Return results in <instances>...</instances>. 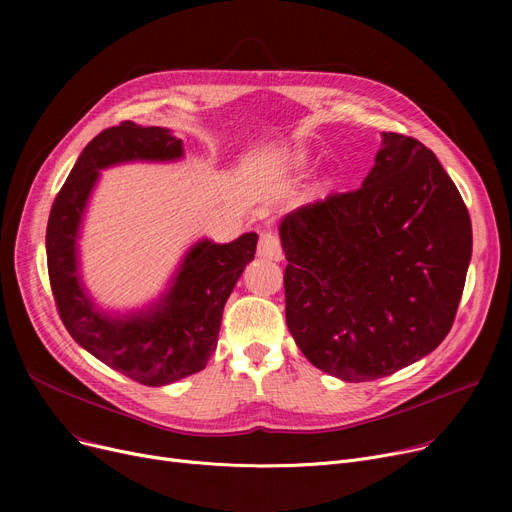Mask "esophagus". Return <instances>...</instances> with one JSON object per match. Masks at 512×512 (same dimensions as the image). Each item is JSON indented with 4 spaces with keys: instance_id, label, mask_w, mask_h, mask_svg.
<instances>
[{
    "instance_id": "1",
    "label": "esophagus",
    "mask_w": 512,
    "mask_h": 512,
    "mask_svg": "<svg viewBox=\"0 0 512 512\" xmlns=\"http://www.w3.org/2000/svg\"><path fill=\"white\" fill-rule=\"evenodd\" d=\"M257 253L263 259H270V261H282L284 251H282V242L274 232H263L259 238V247Z\"/></svg>"
}]
</instances>
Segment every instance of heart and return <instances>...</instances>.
Masks as SVG:
<instances>
[{"label":"heart","instance_id":"1","mask_svg":"<svg viewBox=\"0 0 512 512\" xmlns=\"http://www.w3.org/2000/svg\"><path fill=\"white\" fill-rule=\"evenodd\" d=\"M290 166H292L294 170H303V168L309 166V157H307L305 153H294V155L290 157Z\"/></svg>","mask_w":512,"mask_h":512}]
</instances>
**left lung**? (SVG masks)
Segmentation results:
<instances>
[{
  "label": "left lung",
  "instance_id": "8db88e82",
  "mask_svg": "<svg viewBox=\"0 0 512 512\" xmlns=\"http://www.w3.org/2000/svg\"><path fill=\"white\" fill-rule=\"evenodd\" d=\"M286 324L303 355L344 382L392 375L446 338L471 261L469 211L434 151L382 134L357 191L280 222Z\"/></svg>",
  "mask_w": 512,
  "mask_h": 512
}]
</instances>
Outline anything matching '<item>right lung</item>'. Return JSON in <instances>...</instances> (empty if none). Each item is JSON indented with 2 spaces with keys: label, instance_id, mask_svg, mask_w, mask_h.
<instances>
[{
  "label": "right lung",
  "instance_id": "add662e5",
  "mask_svg": "<svg viewBox=\"0 0 512 512\" xmlns=\"http://www.w3.org/2000/svg\"><path fill=\"white\" fill-rule=\"evenodd\" d=\"M182 157V141L168 128L134 122L105 128L78 155L47 222L49 282L66 330L101 363L143 386H168L205 369L218 346L224 305L257 249L255 232L226 245L201 238L157 301L128 313L95 305L80 280L78 238L101 170Z\"/></svg>",
  "mask_w": 512,
  "mask_h": 512
}]
</instances>
